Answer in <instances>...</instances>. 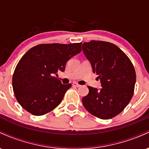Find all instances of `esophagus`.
Instances as JSON below:
<instances>
[{
	"mask_svg": "<svg viewBox=\"0 0 149 149\" xmlns=\"http://www.w3.org/2000/svg\"><path fill=\"white\" fill-rule=\"evenodd\" d=\"M73 86L76 87V88H80V87L81 86V85H79V84H78V83H73Z\"/></svg>",
	"mask_w": 149,
	"mask_h": 149,
	"instance_id": "obj_1",
	"label": "esophagus"
}]
</instances>
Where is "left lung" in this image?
Instances as JSON below:
<instances>
[{"mask_svg":"<svg viewBox=\"0 0 149 149\" xmlns=\"http://www.w3.org/2000/svg\"><path fill=\"white\" fill-rule=\"evenodd\" d=\"M82 47L102 87L97 90L88 86V95L82 99L83 106L95 117L112 118L124 110L133 96L136 83L134 66L111 42L91 40L84 42Z\"/></svg>","mask_w":149,"mask_h":149,"instance_id":"8db88e82","label":"left lung"}]
</instances>
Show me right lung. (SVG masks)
<instances>
[{"mask_svg":"<svg viewBox=\"0 0 149 149\" xmlns=\"http://www.w3.org/2000/svg\"><path fill=\"white\" fill-rule=\"evenodd\" d=\"M82 42L40 44L24 54L13 76L15 97L34 116L50 112L61 103L71 84L64 85L54 76L64 72L66 64L81 51Z\"/></svg>","mask_w":149,"mask_h":149,"instance_id":"add662e5","label":"right lung"}]
</instances>
